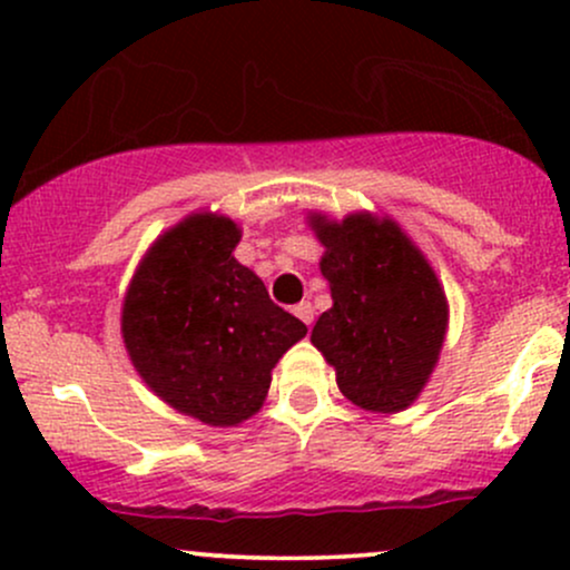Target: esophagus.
<instances>
[{
  "label": "esophagus",
  "mask_w": 570,
  "mask_h": 570,
  "mask_svg": "<svg viewBox=\"0 0 570 570\" xmlns=\"http://www.w3.org/2000/svg\"><path fill=\"white\" fill-rule=\"evenodd\" d=\"M294 316L303 318V322H305L307 326H311V324H313V305H311V303L294 305Z\"/></svg>",
  "instance_id": "1"
}]
</instances>
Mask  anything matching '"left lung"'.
Segmentation results:
<instances>
[{
  "label": "left lung",
  "instance_id": "1",
  "mask_svg": "<svg viewBox=\"0 0 570 570\" xmlns=\"http://www.w3.org/2000/svg\"><path fill=\"white\" fill-rule=\"evenodd\" d=\"M326 248L322 276L332 307L318 316L311 343L335 367L337 389L370 412L410 407L440 358L448 297L434 267L394 219L367 212L343 222L311 214Z\"/></svg>",
  "mask_w": 570,
  "mask_h": 570
}]
</instances>
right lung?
Returning a JSON list of instances; mask_svg holds the SVG:
<instances>
[{"label": "right lung", "mask_w": 570, "mask_h": 570, "mask_svg": "<svg viewBox=\"0 0 570 570\" xmlns=\"http://www.w3.org/2000/svg\"><path fill=\"white\" fill-rule=\"evenodd\" d=\"M240 227L193 214L163 233L130 281L122 340L141 381L174 410L235 426L263 407L278 358L307 326L233 257Z\"/></svg>", "instance_id": "obj_1"}]
</instances>
